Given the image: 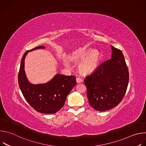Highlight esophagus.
I'll return each mask as SVG.
<instances>
[{"instance_id":"esophagus-1","label":"esophagus","mask_w":146,"mask_h":146,"mask_svg":"<svg viewBox=\"0 0 146 146\" xmlns=\"http://www.w3.org/2000/svg\"><path fill=\"white\" fill-rule=\"evenodd\" d=\"M76 82L78 83H80L81 82H82V80L81 78H80V77H77L76 78Z\"/></svg>"}]
</instances>
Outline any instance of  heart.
Masks as SVG:
<instances>
[{"instance_id":"heart-1","label":"heart","mask_w":146,"mask_h":146,"mask_svg":"<svg viewBox=\"0 0 146 146\" xmlns=\"http://www.w3.org/2000/svg\"><path fill=\"white\" fill-rule=\"evenodd\" d=\"M86 57V58L80 64L78 69L82 73H89L94 71L98 66L100 59V54L98 50L92 51V49L89 48L75 51L71 55V58L73 60L83 59ZM63 63L64 65H68L66 60H64Z\"/></svg>"}]
</instances>
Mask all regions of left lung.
<instances>
[{
  "instance_id": "obj_1",
  "label": "left lung",
  "mask_w": 146,
  "mask_h": 146,
  "mask_svg": "<svg viewBox=\"0 0 146 146\" xmlns=\"http://www.w3.org/2000/svg\"><path fill=\"white\" fill-rule=\"evenodd\" d=\"M111 47V58L103 62L84 80L90 105L98 111L117 106L128 85L129 72L124 56L120 50Z\"/></svg>"
}]
</instances>
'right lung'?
<instances>
[{
    "label": "right lung",
    "instance_id": "right-lung-1",
    "mask_svg": "<svg viewBox=\"0 0 146 146\" xmlns=\"http://www.w3.org/2000/svg\"><path fill=\"white\" fill-rule=\"evenodd\" d=\"M44 48L41 46L25 52L21 62L18 84L25 99L35 110L41 113L54 114L64 106L68 95L76 84V81L74 76L58 74L44 84H32L29 82L24 70L25 56L29 51Z\"/></svg>",
    "mask_w": 146,
    "mask_h": 146
}]
</instances>
